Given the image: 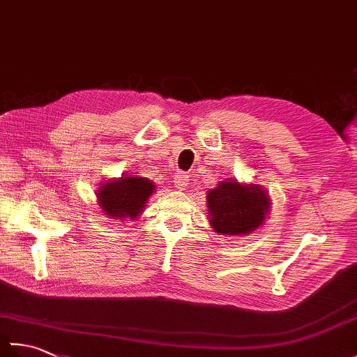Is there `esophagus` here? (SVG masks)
Listing matches in <instances>:
<instances>
[{
  "mask_svg": "<svg viewBox=\"0 0 357 357\" xmlns=\"http://www.w3.org/2000/svg\"><path fill=\"white\" fill-rule=\"evenodd\" d=\"M188 174H185V173H178V174H174V178H173V183H174V187L178 188V190H184V188L188 185Z\"/></svg>",
  "mask_w": 357,
  "mask_h": 357,
  "instance_id": "1",
  "label": "esophagus"
}]
</instances>
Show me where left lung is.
I'll list each match as a JSON object with an SVG mask.
<instances>
[{"label":"left lung","mask_w":357,"mask_h":357,"mask_svg":"<svg viewBox=\"0 0 357 357\" xmlns=\"http://www.w3.org/2000/svg\"><path fill=\"white\" fill-rule=\"evenodd\" d=\"M271 206L268 195L257 184L242 185L225 179L207 193L210 225L225 236H241L261 227Z\"/></svg>","instance_id":"8db88e82"}]
</instances>
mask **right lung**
I'll list each match as a JSON object with an SVG mask.
<instances>
[{"label": "right lung", "mask_w": 357, "mask_h": 357, "mask_svg": "<svg viewBox=\"0 0 357 357\" xmlns=\"http://www.w3.org/2000/svg\"><path fill=\"white\" fill-rule=\"evenodd\" d=\"M155 188L156 185L147 178L124 174L119 179L104 183L96 195L102 211L107 216L113 219H136L141 215L147 199L153 195Z\"/></svg>", "instance_id": "right-lung-1"}]
</instances>
